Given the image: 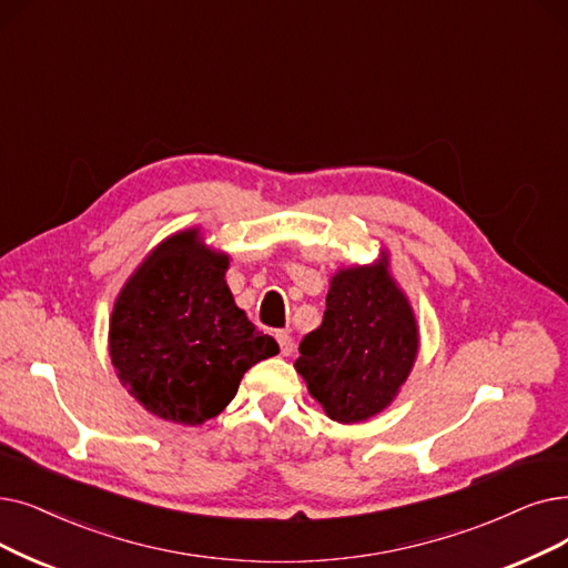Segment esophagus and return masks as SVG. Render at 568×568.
Instances as JSON below:
<instances>
[{
  "mask_svg": "<svg viewBox=\"0 0 568 568\" xmlns=\"http://www.w3.org/2000/svg\"><path fill=\"white\" fill-rule=\"evenodd\" d=\"M276 341H278V345H281V353H283V355H290V353L294 351V341H292V336H290L287 332H278V334H276Z\"/></svg>",
  "mask_w": 568,
  "mask_h": 568,
  "instance_id": "34e87169",
  "label": "esophagus"
}]
</instances>
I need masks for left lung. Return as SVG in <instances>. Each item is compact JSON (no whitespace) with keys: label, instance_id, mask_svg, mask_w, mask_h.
<instances>
[{"label":"left lung","instance_id":"obj_1","mask_svg":"<svg viewBox=\"0 0 568 568\" xmlns=\"http://www.w3.org/2000/svg\"><path fill=\"white\" fill-rule=\"evenodd\" d=\"M417 351L415 311L381 251V260L332 276L323 325L304 336L294 368L327 417L357 425L397 399Z\"/></svg>","mask_w":568,"mask_h":568}]
</instances>
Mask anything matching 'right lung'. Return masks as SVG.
I'll return each instance as SVG.
<instances>
[{"label":"right lung","mask_w":568,"mask_h":568,"mask_svg":"<svg viewBox=\"0 0 568 568\" xmlns=\"http://www.w3.org/2000/svg\"><path fill=\"white\" fill-rule=\"evenodd\" d=\"M227 268L230 255L187 227L158 243L118 292L109 357L122 387L160 420L204 425L251 366L278 355L236 306Z\"/></svg>","instance_id":"1"}]
</instances>
